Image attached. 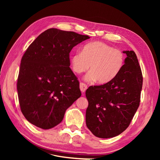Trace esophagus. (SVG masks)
<instances>
[{"label": "esophagus", "mask_w": 160, "mask_h": 160, "mask_svg": "<svg viewBox=\"0 0 160 160\" xmlns=\"http://www.w3.org/2000/svg\"><path fill=\"white\" fill-rule=\"evenodd\" d=\"M88 89V85L83 83H80V89L82 93H85V91Z\"/></svg>", "instance_id": "obj_1"}]
</instances>
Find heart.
<instances>
[{
	"instance_id": "heart-1",
	"label": "heart",
	"mask_w": 160,
	"mask_h": 160,
	"mask_svg": "<svg viewBox=\"0 0 160 160\" xmlns=\"http://www.w3.org/2000/svg\"><path fill=\"white\" fill-rule=\"evenodd\" d=\"M124 62L122 51L100 41L87 43L81 52H76L70 59L71 69L77 74L87 71L90 66L85 79L96 81L99 84H106L114 79L122 71Z\"/></svg>"
}]
</instances>
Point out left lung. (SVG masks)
Returning <instances> with one entry per match:
<instances>
[{"label": "left lung", "instance_id": "1", "mask_svg": "<svg viewBox=\"0 0 160 160\" xmlns=\"http://www.w3.org/2000/svg\"><path fill=\"white\" fill-rule=\"evenodd\" d=\"M127 55L122 71L114 79L102 85L90 86L85 95L87 127L96 137L110 138L126 129L139 108L143 77L133 51Z\"/></svg>", "mask_w": 160, "mask_h": 160}]
</instances>
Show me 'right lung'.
<instances>
[{
  "label": "right lung",
  "mask_w": 160,
  "mask_h": 160,
  "mask_svg": "<svg viewBox=\"0 0 160 160\" xmlns=\"http://www.w3.org/2000/svg\"><path fill=\"white\" fill-rule=\"evenodd\" d=\"M89 38L52 28L27 48L21 59L17 91L21 112L31 123L43 129L54 128L80 98L79 82L69 67V53Z\"/></svg>",
  "instance_id": "add662e5"
}]
</instances>
